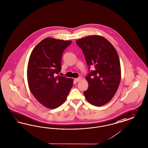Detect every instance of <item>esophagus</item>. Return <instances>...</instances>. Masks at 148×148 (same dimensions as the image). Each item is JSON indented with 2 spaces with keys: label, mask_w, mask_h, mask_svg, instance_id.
Wrapping results in <instances>:
<instances>
[{
  "label": "esophagus",
  "mask_w": 148,
  "mask_h": 148,
  "mask_svg": "<svg viewBox=\"0 0 148 148\" xmlns=\"http://www.w3.org/2000/svg\"><path fill=\"white\" fill-rule=\"evenodd\" d=\"M81 78L80 77L75 79V80L76 81H80L81 80Z\"/></svg>",
  "instance_id": "1"
}]
</instances>
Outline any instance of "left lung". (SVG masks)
I'll return each instance as SVG.
<instances>
[{"label": "left lung", "mask_w": 148, "mask_h": 148, "mask_svg": "<svg viewBox=\"0 0 148 148\" xmlns=\"http://www.w3.org/2000/svg\"><path fill=\"white\" fill-rule=\"evenodd\" d=\"M76 43L85 55L88 69L94 68L86 76L88 88L84 94L93 105L103 106L114 97L121 82V64L116 50L99 35L86 36Z\"/></svg>", "instance_id": "1"}]
</instances>
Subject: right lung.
Instances as JSON below:
<instances>
[{"label": "right lung", "instance_id": "obj_1", "mask_svg": "<svg viewBox=\"0 0 148 148\" xmlns=\"http://www.w3.org/2000/svg\"><path fill=\"white\" fill-rule=\"evenodd\" d=\"M72 40L47 37L33 49L27 68L29 89L45 108L54 109L66 100L73 87V79L56 76L61 69L63 52Z\"/></svg>", "mask_w": 148, "mask_h": 148}]
</instances>
